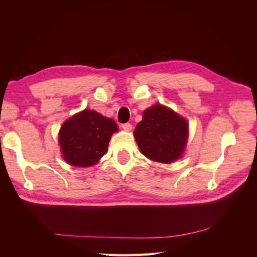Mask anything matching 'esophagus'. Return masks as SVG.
Masks as SVG:
<instances>
[{
  "mask_svg": "<svg viewBox=\"0 0 257 257\" xmlns=\"http://www.w3.org/2000/svg\"><path fill=\"white\" fill-rule=\"evenodd\" d=\"M122 128L124 130V131H131L132 128H133V125H132L131 123H123L122 124Z\"/></svg>",
  "mask_w": 257,
  "mask_h": 257,
  "instance_id": "34e87169",
  "label": "esophagus"
}]
</instances>
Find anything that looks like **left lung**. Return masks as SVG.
Listing matches in <instances>:
<instances>
[{"instance_id": "8db88e82", "label": "left lung", "mask_w": 257, "mask_h": 257, "mask_svg": "<svg viewBox=\"0 0 257 257\" xmlns=\"http://www.w3.org/2000/svg\"><path fill=\"white\" fill-rule=\"evenodd\" d=\"M188 123L173 110L154 105L145 110L134 131L136 143L148 159L172 163L182 155L188 139Z\"/></svg>"}]
</instances>
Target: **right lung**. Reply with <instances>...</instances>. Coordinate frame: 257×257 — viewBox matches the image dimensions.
Returning <instances> with one entry per match:
<instances>
[{"label": "right lung", "instance_id": "1", "mask_svg": "<svg viewBox=\"0 0 257 257\" xmlns=\"http://www.w3.org/2000/svg\"><path fill=\"white\" fill-rule=\"evenodd\" d=\"M118 131L112 119L85 109L64 122L59 142L68 164L89 167L107 153L111 135Z\"/></svg>", "mask_w": 257, "mask_h": 257}]
</instances>
